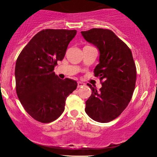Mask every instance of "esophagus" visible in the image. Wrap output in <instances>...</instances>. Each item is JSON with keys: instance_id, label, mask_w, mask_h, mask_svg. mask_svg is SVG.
Segmentation results:
<instances>
[{"instance_id": "34e87169", "label": "esophagus", "mask_w": 157, "mask_h": 157, "mask_svg": "<svg viewBox=\"0 0 157 157\" xmlns=\"http://www.w3.org/2000/svg\"><path fill=\"white\" fill-rule=\"evenodd\" d=\"M85 86V83H84L80 82V81H78V82L77 83V86H78V88L81 87V86Z\"/></svg>"}]
</instances>
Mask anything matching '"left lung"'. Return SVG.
Wrapping results in <instances>:
<instances>
[{"mask_svg":"<svg viewBox=\"0 0 157 157\" xmlns=\"http://www.w3.org/2000/svg\"><path fill=\"white\" fill-rule=\"evenodd\" d=\"M86 40L99 50V63L94 68L102 87L92 90L86 101L85 111L94 121L107 123L117 118L132 99L136 79V68L131 49L109 29H92L81 32Z\"/></svg>","mask_w":157,"mask_h":157,"instance_id":"obj_1","label":"left lung"}]
</instances>
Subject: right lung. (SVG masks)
<instances>
[{
	"label": "right lung",
	"mask_w": 157,
	"mask_h": 157,
	"mask_svg": "<svg viewBox=\"0 0 157 157\" xmlns=\"http://www.w3.org/2000/svg\"><path fill=\"white\" fill-rule=\"evenodd\" d=\"M76 34V30H42L17 59V96L26 112L36 121L46 124L57 119L65 109L66 98L76 89V81L59 78L53 71Z\"/></svg>",
	"instance_id": "1"
}]
</instances>
